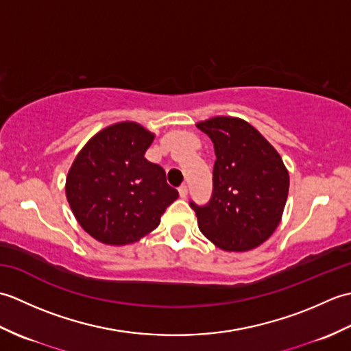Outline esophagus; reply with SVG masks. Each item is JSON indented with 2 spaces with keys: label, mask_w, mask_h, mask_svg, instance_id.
<instances>
[{
  "label": "esophagus",
  "mask_w": 351,
  "mask_h": 351,
  "mask_svg": "<svg viewBox=\"0 0 351 351\" xmlns=\"http://www.w3.org/2000/svg\"><path fill=\"white\" fill-rule=\"evenodd\" d=\"M180 196L182 197V199H185V197H187L189 196V187H187V185H181V187H180Z\"/></svg>",
  "instance_id": "34e87169"
}]
</instances>
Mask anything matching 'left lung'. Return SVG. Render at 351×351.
I'll use <instances>...</instances> for the list:
<instances>
[{
  "instance_id": "1",
  "label": "left lung",
  "mask_w": 351,
  "mask_h": 351,
  "mask_svg": "<svg viewBox=\"0 0 351 351\" xmlns=\"http://www.w3.org/2000/svg\"><path fill=\"white\" fill-rule=\"evenodd\" d=\"M214 143L213 196L204 206L190 202L208 240L226 252L263 244L280 223L289 175L278 151L256 128L238 117L199 122Z\"/></svg>"
}]
</instances>
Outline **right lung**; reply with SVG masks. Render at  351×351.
I'll use <instances>...</instances> for the list:
<instances>
[{"label":"right lung","instance_id":"obj_1","mask_svg":"<svg viewBox=\"0 0 351 351\" xmlns=\"http://www.w3.org/2000/svg\"><path fill=\"white\" fill-rule=\"evenodd\" d=\"M154 137L136 122H119L95 134L73 160L66 197L95 240L111 245L138 241L180 196L164 169L145 158Z\"/></svg>","mask_w":351,"mask_h":351}]
</instances>
